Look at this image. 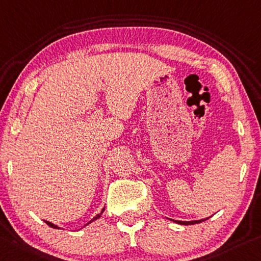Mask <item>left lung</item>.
<instances>
[{
    "label": "left lung",
    "instance_id": "8db88e82",
    "mask_svg": "<svg viewBox=\"0 0 261 261\" xmlns=\"http://www.w3.org/2000/svg\"><path fill=\"white\" fill-rule=\"evenodd\" d=\"M203 221H206L205 220H201V221H190V222H182V221H175L176 223H179V224H182V225H192V224H196V223H201Z\"/></svg>",
    "mask_w": 261,
    "mask_h": 261
}]
</instances>
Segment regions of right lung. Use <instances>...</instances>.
I'll use <instances>...</instances> for the list:
<instances>
[{
  "label": "right lung",
  "instance_id": "right-lung-1",
  "mask_svg": "<svg viewBox=\"0 0 261 261\" xmlns=\"http://www.w3.org/2000/svg\"><path fill=\"white\" fill-rule=\"evenodd\" d=\"M103 212H105V209H102V212H101L100 214H97V215H96V216H95V217L93 218V220H92V221H89L88 223H87V224H89V223H92V222H94V221H96V220H97V218H100V217H101V215H102V213H103ZM45 223H46V224H47L48 226H51V227H53V229H59V227H58L57 225H55V224H52V223H51V222H48V221H45ZM87 224H86V225H87Z\"/></svg>",
  "mask_w": 261,
  "mask_h": 261
}]
</instances>
